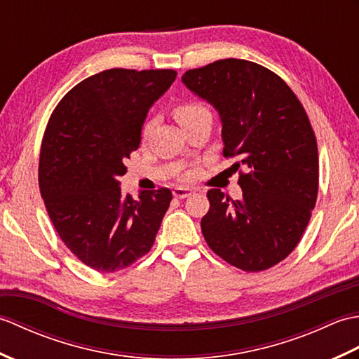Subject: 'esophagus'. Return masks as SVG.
<instances>
[{"instance_id":"1","label":"esophagus","mask_w":359,"mask_h":359,"mask_svg":"<svg viewBox=\"0 0 359 359\" xmlns=\"http://www.w3.org/2000/svg\"><path fill=\"white\" fill-rule=\"evenodd\" d=\"M172 194H174V197H177V199H185V197H189L191 194H194V189L179 187V188L172 189Z\"/></svg>"}]
</instances>
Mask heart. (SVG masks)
<instances>
[{
  "mask_svg": "<svg viewBox=\"0 0 359 359\" xmlns=\"http://www.w3.org/2000/svg\"><path fill=\"white\" fill-rule=\"evenodd\" d=\"M208 109L205 108V104H202L201 102H184V103H179L177 106L174 108V118L177 120V123L180 126H184L189 121L197 118L202 114H207ZM149 129V123L144 125L143 128V134H147Z\"/></svg>",
  "mask_w": 359,
  "mask_h": 359,
  "instance_id": "1",
  "label": "heart"
}]
</instances>
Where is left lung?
Returning <instances> with one entry per match:
<instances>
[{"label": "left lung", "instance_id": "1", "mask_svg": "<svg viewBox=\"0 0 359 359\" xmlns=\"http://www.w3.org/2000/svg\"><path fill=\"white\" fill-rule=\"evenodd\" d=\"M182 83L220 117L224 156H238L241 201L207 193L202 233L210 248L243 271H262L292 253L315 208L318 147L301 102L266 67L238 58L187 71Z\"/></svg>", "mask_w": 359, "mask_h": 359}]
</instances>
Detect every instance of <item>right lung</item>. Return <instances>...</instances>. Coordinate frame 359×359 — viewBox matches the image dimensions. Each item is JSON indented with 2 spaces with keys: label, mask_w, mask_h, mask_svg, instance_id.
<instances>
[{
  "label": "right lung",
  "mask_w": 359,
  "mask_h": 359,
  "mask_svg": "<svg viewBox=\"0 0 359 359\" xmlns=\"http://www.w3.org/2000/svg\"><path fill=\"white\" fill-rule=\"evenodd\" d=\"M177 72L108 69L83 80L50 116L40 152L41 196L65 245L114 273L151 250L170 208L168 188L121 194L125 160L139 148L148 111Z\"/></svg>",
  "instance_id": "1"
}]
</instances>
